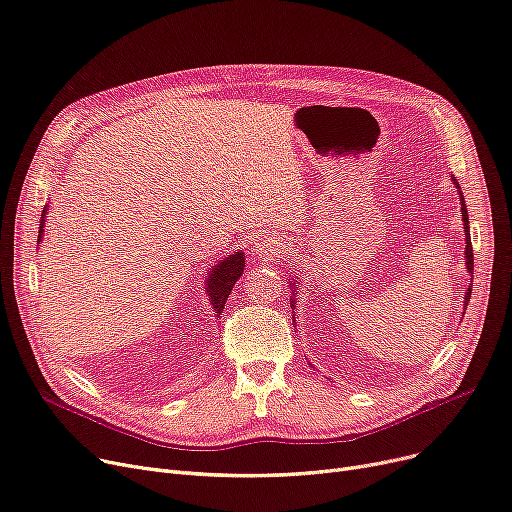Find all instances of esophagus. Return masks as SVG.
Here are the masks:
<instances>
[{
  "instance_id": "1",
  "label": "esophagus",
  "mask_w": 512,
  "mask_h": 512,
  "mask_svg": "<svg viewBox=\"0 0 512 512\" xmlns=\"http://www.w3.org/2000/svg\"><path fill=\"white\" fill-rule=\"evenodd\" d=\"M253 251H255L257 255H261V257H270V255H276V253L280 251V247H278V242H276V240H272V238H263V240L255 242Z\"/></svg>"
}]
</instances>
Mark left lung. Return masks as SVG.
Returning <instances> with one entry per match:
<instances>
[{
  "label": "left lung",
  "instance_id": "left-lung-1",
  "mask_svg": "<svg viewBox=\"0 0 512 512\" xmlns=\"http://www.w3.org/2000/svg\"><path fill=\"white\" fill-rule=\"evenodd\" d=\"M454 182V186L458 188V194H460V203H462V221H464V232H466V251H464V257H466V270H469L471 274H473V244H471V234H469V213H466V207H464V196H462V192H460V186H458V182L456 180H452ZM473 282V280H471ZM293 295H297V282H295V293ZM469 299H471V288L469 291H466V295H464V309H466V305H469ZM291 303H295V301H291ZM295 307V305H293Z\"/></svg>",
  "mask_w": 512,
  "mask_h": 512
}]
</instances>
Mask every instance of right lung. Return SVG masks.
<instances>
[{
	"label": "right lung",
	"mask_w": 512,
	"mask_h": 512,
	"mask_svg": "<svg viewBox=\"0 0 512 512\" xmlns=\"http://www.w3.org/2000/svg\"><path fill=\"white\" fill-rule=\"evenodd\" d=\"M46 211H48V207H43V215H46ZM43 224H46V219L41 217L37 242H41ZM242 272H244V255L242 253L228 255L226 259H221L219 263L213 265V270L207 278V295L215 309V316L221 318V314H224V305L228 301V295L232 293V288H234L236 280L242 276Z\"/></svg>",
	"instance_id": "obj_1"
}]
</instances>
